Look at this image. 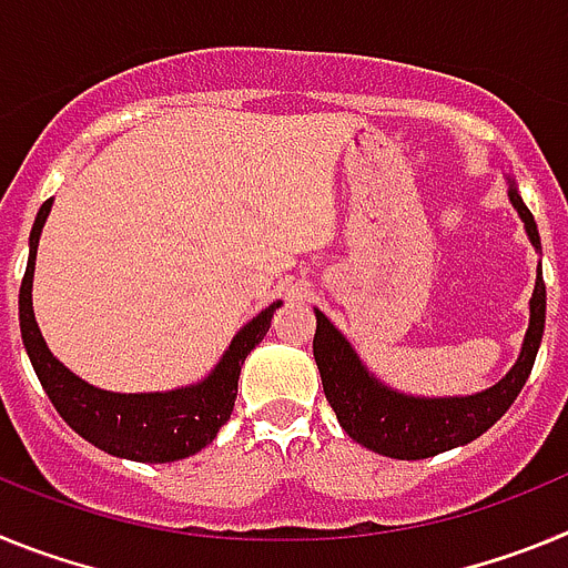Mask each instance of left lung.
<instances>
[{"label": "left lung", "instance_id": "8db88e82", "mask_svg": "<svg viewBox=\"0 0 568 568\" xmlns=\"http://www.w3.org/2000/svg\"><path fill=\"white\" fill-rule=\"evenodd\" d=\"M509 202L524 219L535 250H540L538 224L520 199L515 182H509ZM544 324L546 284L538 267L535 293L529 301V329H526L518 361L498 384L478 395H464V398H415V395L395 393L384 386L375 375H369L349 341L329 324L321 310H315L313 355L324 395L349 438L386 458L420 460L469 444L484 435L495 420H500V415L515 404L535 366Z\"/></svg>", "mask_w": 568, "mask_h": 568}]
</instances>
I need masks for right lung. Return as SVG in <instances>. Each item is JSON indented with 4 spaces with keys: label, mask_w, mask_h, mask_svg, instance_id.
<instances>
[{
    "label": "right lung",
    "mask_w": 568,
    "mask_h": 568,
    "mask_svg": "<svg viewBox=\"0 0 568 568\" xmlns=\"http://www.w3.org/2000/svg\"><path fill=\"white\" fill-rule=\"evenodd\" d=\"M50 204L53 199L39 207L37 222L30 230L28 270L19 287V327H22L24 349L50 404L57 406V413L70 429H77L84 440L115 458L139 460V464H170V460L202 453L230 420L235 393H239L241 364L267 335L270 321L281 307V301L261 310L250 324L239 329L213 373L199 384L170 389V393L139 395L108 393V389L90 386L88 381L70 373L62 361L53 358L33 318V301H30L33 264H37L39 235H42Z\"/></svg>",
    "instance_id": "1"
}]
</instances>
